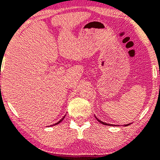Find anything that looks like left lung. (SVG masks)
I'll return each instance as SVG.
<instances>
[{
    "mask_svg": "<svg viewBox=\"0 0 160 160\" xmlns=\"http://www.w3.org/2000/svg\"><path fill=\"white\" fill-rule=\"evenodd\" d=\"M95 118H96V119H97L98 121V122H99V123H102V124H104V125H108V126H113V125H112V124H108V123H105V122H102V121H101V120H99V119H98V118H97V117H96V116H95ZM128 125H130V123H129V124H127V125H126V126H128Z\"/></svg>",
    "mask_w": 160,
    "mask_h": 160,
    "instance_id": "obj_1",
    "label": "left lung"
}]
</instances>
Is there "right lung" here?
<instances>
[{
  "label": "right lung",
  "instance_id": "add662e5",
  "mask_svg": "<svg viewBox=\"0 0 160 160\" xmlns=\"http://www.w3.org/2000/svg\"><path fill=\"white\" fill-rule=\"evenodd\" d=\"M65 116H63V117H62V119H60L59 121H58V122H57V123H55V124H53V125H51V126H55V125H57V124H58V123H61V122H62V121L63 119H64Z\"/></svg>",
  "mask_w": 160,
  "mask_h": 160
}]
</instances>
